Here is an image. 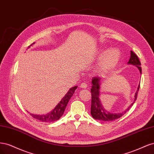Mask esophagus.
<instances>
[{"label":"esophagus","mask_w":154,"mask_h":154,"mask_svg":"<svg viewBox=\"0 0 154 154\" xmlns=\"http://www.w3.org/2000/svg\"><path fill=\"white\" fill-rule=\"evenodd\" d=\"M87 86H87V84L85 83V82H82V83L81 84V85H80V87H81V88H83V89L86 88Z\"/></svg>","instance_id":"1"}]
</instances>
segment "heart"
<instances>
[{"label": "heart", "mask_w": 154, "mask_h": 154, "mask_svg": "<svg viewBox=\"0 0 154 154\" xmlns=\"http://www.w3.org/2000/svg\"><path fill=\"white\" fill-rule=\"evenodd\" d=\"M98 59H102L98 66V70L102 73L106 72L115 67L120 59V52L116 49H110L107 52L99 51L97 54Z\"/></svg>", "instance_id": "heart-1"}]
</instances>
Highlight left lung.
Returning <instances> with one entry per match:
<instances>
[{
    "label": "left lung",
    "instance_id": "8db88e82",
    "mask_svg": "<svg viewBox=\"0 0 154 154\" xmlns=\"http://www.w3.org/2000/svg\"><path fill=\"white\" fill-rule=\"evenodd\" d=\"M128 64H131L133 65H135L137 67V68L140 70V73H141V63L138 57L137 56L136 54L131 51V57L129 61L128 62ZM102 78L95 77L92 78V88H91V116L94 119L96 120H101V121H105V122H110L115 120L116 119L120 118L122 117L124 114H125L129 109L131 107V106L133 105L134 103L135 102L137 99V95L139 90H140V85L139 84L137 91L135 94V98L134 102L131 106L128 107L127 110L124 111V112L122 113H118V114H114L111 113L106 111L103 108L101 102L100 101V98H99V95H100V82L102 81Z\"/></svg>",
    "mask_w": 154,
    "mask_h": 154
}]
</instances>
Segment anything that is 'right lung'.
Listing matches in <instances>:
<instances>
[{
	"label": "right lung",
	"mask_w": 154,
	"mask_h": 154,
	"mask_svg": "<svg viewBox=\"0 0 154 154\" xmlns=\"http://www.w3.org/2000/svg\"><path fill=\"white\" fill-rule=\"evenodd\" d=\"M34 43L31 44L30 46H31ZM77 88V86H74L70 88V90H69L65 95V96L62 98V100L60 101V102L57 104V106L54 108L51 112L48 113L47 115H35L31 114V115L34 118H36V120H40L43 122H53L58 120L59 119L63 116L64 111L65 110V108L68 104V102H69L70 99L73 95V93L75 92V90H76Z\"/></svg>",
	"instance_id": "add662e5"
}]
</instances>
